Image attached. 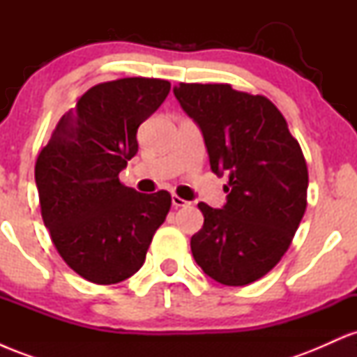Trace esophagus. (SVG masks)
<instances>
[{
  "label": "esophagus",
  "instance_id": "esophagus-1",
  "mask_svg": "<svg viewBox=\"0 0 357 357\" xmlns=\"http://www.w3.org/2000/svg\"><path fill=\"white\" fill-rule=\"evenodd\" d=\"M171 202H173V206H174V208H181V206H188V204H191L190 202H186V199L179 198L178 195H173V198H171Z\"/></svg>",
  "mask_w": 357,
  "mask_h": 357
}]
</instances>
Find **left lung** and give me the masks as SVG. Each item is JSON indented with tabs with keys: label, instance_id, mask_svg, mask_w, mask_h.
<instances>
[{
	"label": "left lung",
	"instance_id": "8db88e82",
	"mask_svg": "<svg viewBox=\"0 0 357 357\" xmlns=\"http://www.w3.org/2000/svg\"><path fill=\"white\" fill-rule=\"evenodd\" d=\"M173 92L202 130L211 171L230 178L223 208L198 203L204 223L191 236L192 257L220 284H252L280 261L304 216V154L267 97L228 84H179Z\"/></svg>",
	"mask_w": 357,
	"mask_h": 357
}]
</instances>
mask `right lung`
Listing matches in <instances>:
<instances>
[{
	"instance_id": "right-lung-1",
	"label": "right lung",
	"mask_w": 357,
	"mask_h": 357,
	"mask_svg": "<svg viewBox=\"0 0 357 357\" xmlns=\"http://www.w3.org/2000/svg\"><path fill=\"white\" fill-rule=\"evenodd\" d=\"M159 79H121L77 100L40 151L35 166L45 227L60 257L93 284L126 280L142 267L171 195H144L119 181L137 154V129L169 93Z\"/></svg>"
}]
</instances>
